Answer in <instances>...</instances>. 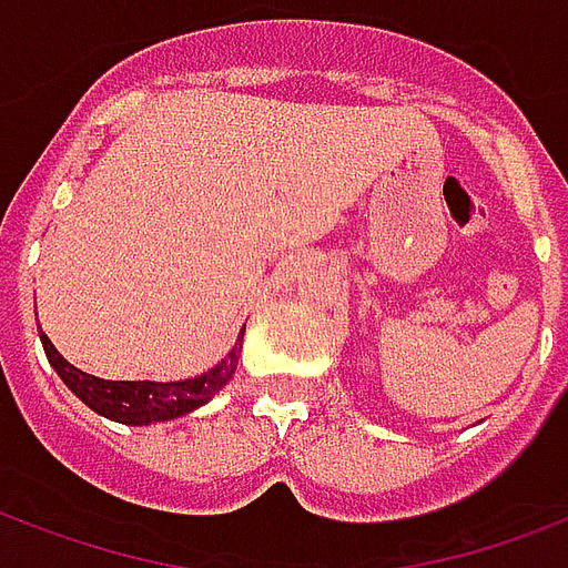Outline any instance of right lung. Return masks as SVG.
I'll return each mask as SVG.
<instances>
[{
	"label": "right lung",
	"mask_w": 568,
	"mask_h": 568,
	"mask_svg": "<svg viewBox=\"0 0 568 568\" xmlns=\"http://www.w3.org/2000/svg\"><path fill=\"white\" fill-rule=\"evenodd\" d=\"M41 343H44V352H48V361L53 364V369L60 373V379L69 385L78 397H81L92 413L104 415L111 422L120 424H155V422H171V418H180V415L195 413L199 406H204L207 400H213L220 394L229 379L237 369V358H241L243 346V331L234 348L229 352V358L220 361L216 367L201 373L195 379L183 382H111L99 379V376H90L83 373L74 364L62 358L60 352L53 348V343L48 339V334H41Z\"/></svg>",
	"instance_id": "add662e5"
}]
</instances>
